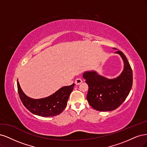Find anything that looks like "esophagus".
Segmentation results:
<instances>
[{"label":"esophagus","instance_id":"34e87169","mask_svg":"<svg viewBox=\"0 0 147 147\" xmlns=\"http://www.w3.org/2000/svg\"><path fill=\"white\" fill-rule=\"evenodd\" d=\"M82 82V79H80V78H77L75 80V83L76 85H79V84H81Z\"/></svg>","mask_w":147,"mask_h":147}]
</instances>
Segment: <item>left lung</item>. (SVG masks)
<instances>
[{"label":"left lung","mask_w":147,"mask_h":147,"mask_svg":"<svg viewBox=\"0 0 147 147\" xmlns=\"http://www.w3.org/2000/svg\"><path fill=\"white\" fill-rule=\"evenodd\" d=\"M119 54L123 61L124 68L120 76L108 79L99 75L95 71L83 73V78L88 86L87 99L94 109L99 111H111L123 102L132 86V71L125 55L120 51Z\"/></svg>","instance_id":"1"}]
</instances>
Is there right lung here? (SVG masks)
Here are the masks:
<instances>
[{
	"instance_id": "add662e5",
	"label": "right lung",
	"mask_w": 147,
	"mask_h": 147,
	"mask_svg": "<svg viewBox=\"0 0 147 147\" xmlns=\"http://www.w3.org/2000/svg\"><path fill=\"white\" fill-rule=\"evenodd\" d=\"M17 85L19 95L24 106L34 114L46 117L57 115L63 112L75 84L61 87L54 94L41 99H33L27 96L22 92L18 80Z\"/></svg>"
}]
</instances>
